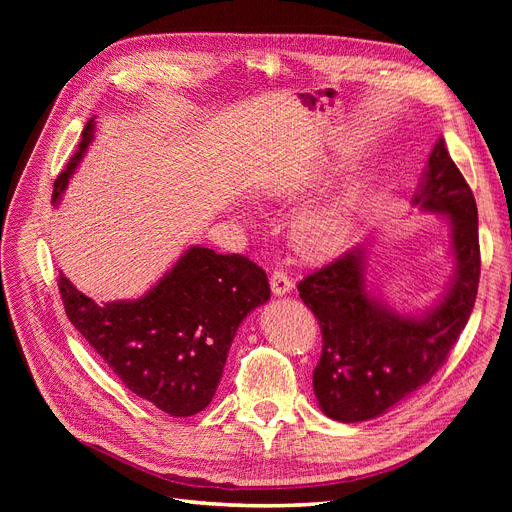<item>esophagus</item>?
I'll return each mask as SVG.
<instances>
[{
	"mask_svg": "<svg viewBox=\"0 0 512 512\" xmlns=\"http://www.w3.org/2000/svg\"><path fill=\"white\" fill-rule=\"evenodd\" d=\"M292 288H294L292 280L282 269L273 271V275H271V290H273L275 297H284V294L292 292Z\"/></svg>",
	"mask_w": 512,
	"mask_h": 512,
	"instance_id": "obj_1",
	"label": "esophagus"
}]
</instances>
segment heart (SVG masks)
Returning a JSON list of instances; mask_svg holds the SVG:
<instances>
[{"instance_id": "1", "label": "heart", "mask_w": 512, "mask_h": 512, "mask_svg": "<svg viewBox=\"0 0 512 512\" xmlns=\"http://www.w3.org/2000/svg\"><path fill=\"white\" fill-rule=\"evenodd\" d=\"M350 230V211L342 200H327L299 215L292 224V241L307 258H324L344 245Z\"/></svg>"}]
</instances>
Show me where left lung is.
Returning a JSON list of instances; mask_svg holds the SVG:
<instances>
[{
	"label": "left lung",
	"mask_w": 512,
	"mask_h": 512,
	"mask_svg": "<svg viewBox=\"0 0 512 512\" xmlns=\"http://www.w3.org/2000/svg\"><path fill=\"white\" fill-rule=\"evenodd\" d=\"M412 205L446 215L451 226L455 273L433 307L406 314L386 303L367 280L369 243L299 282V297L322 331L314 393L333 421H369L421 389L442 367L472 314L480 277L478 211L444 138L429 153Z\"/></svg>",
	"instance_id": "1"
}]
</instances>
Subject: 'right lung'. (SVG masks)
Returning a JSON list of instances; mask_svg holds the SVG:
<instances>
[{
    "label": "right lung",
    "mask_w": 512,
    "mask_h": 512,
    "mask_svg": "<svg viewBox=\"0 0 512 512\" xmlns=\"http://www.w3.org/2000/svg\"><path fill=\"white\" fill-rule=\"evenodd\" d=\"M94 119L55 181L59 205L94 138ZM74 329L128 389L170 416L205 410L218 391L226 356L243 318L271 297L267 273L241 254L192 245L141 299L96 303L59 273Z\"/></svg>",
    "instance_id": "right-lung-1"
}]
</instances>
